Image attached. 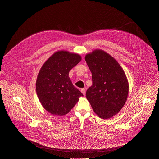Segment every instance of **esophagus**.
I'll return each instance as SVG.
<instances>
[{
	"label": "esophagus",
	"mask_w": 159,
	"mask_h": 159,
	"mask_svg": "<svg viewBox=\"0 0 159 159\" xmlns=\"http://www.w3.org/2000/svg\"><path fill=\"white\" fill-rule=\"evenodd\" d=\"M80 91L82 92V93L84 95H85V93H86V90H85V89H84V88L81 89Z\"/></svg>",
	"instance_id": "34e87169"
}]
</instances>
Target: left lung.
I'll use <instances>...</instances> for the list:
<instances>
[{"instance_id":"left-lung-1","label":"left lung","mask_w":159,"mask_h":159,"mask_svg":"<svg viewBox=\"0 0 159 159\" xmlns=\"http://www.w3.org/2000/svg\"><path fill=\"white\" fill-rule=\"evenodd\" d=\"M85 60L93 79L86 98L99 118H111L126 102L129 93L126 75L119 63L102 50L96 49L87 53Z\"/></svg>"}]
</instances>
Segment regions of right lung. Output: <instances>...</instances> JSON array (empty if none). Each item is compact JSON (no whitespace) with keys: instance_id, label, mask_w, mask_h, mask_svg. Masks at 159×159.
<instances>
[{"instance_id":"1","label":"right lung","mask_w":159,"mask_h":159,"mask_svg":"<svg viewBox=\"0 0 159 159\" xmlns=\"http://www.w3.org/2000/svg\"><path fill=\"white\" fill-rule=\"evenodd\" d=\"M82 60L79 54L60 50L54 53L42 65L36 82V94L45 110L55 116H63L83 96L74 86L70 70Z\"/></svg>"}]
</instances>
